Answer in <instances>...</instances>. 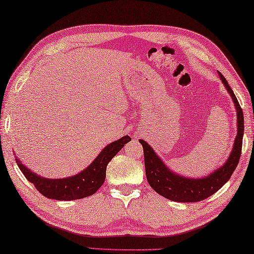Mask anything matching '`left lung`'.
Listing matches in <instances>:
<instances>
[{"instance_id": "1", "label": "left lung", "mask_w": 254, "mask_h": 254, "mask_svg": "<svg viewBox=\"0 0 254 254\" xmlns=\"http://www.w3.org/2000/svg\"><path fill=\"white\" fill-rule=\"evenodd\" d=\"M221 81L227 87L228 92L233 99L234 105L237 108L238 115V135L234 140L233 150L230 154L229 159L222 168L216 170L206 178L202 179H188L181 175L174 174L165 167L155 152L151 149L150 145L145 141L140 140L144 152V164H145V175L147 182L153 190L167 199L175 202H199L220 190L225 182L231 178L234 170L240 161V155L242 151V139L244 131V120L243 112L238 102V99L234 95L233 91L230 87L228 81L219 72Z\"/></svg>"}]
</instances>
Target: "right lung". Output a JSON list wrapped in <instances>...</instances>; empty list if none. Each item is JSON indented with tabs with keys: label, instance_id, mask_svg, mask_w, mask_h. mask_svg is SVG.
Instances as JSON below:
<instances>
[{
	"label": "right lung",
	"instance_id": "obj_1",
	"mask_svg": "<svg viewBox=\"0 0 254 254\" xmlns=\"http://www.w3.org/2000/svg\"><path fill=\"white\" fill-rule=\"evenodd\" d=\"M128 141H131V137L126 135L122 139L112 142L111 144L104 147L89 168L71 178L57 180L41 178L30 171L17 159L16 163L22 173L25 175L27 181L33 183L36 190L49 199L59 201L82 199V197L94 194L99 190L105 180L108 163Z\"/></svg>",
	"mask_w": 254,
	"mask_h": 254
}]
</instances>
